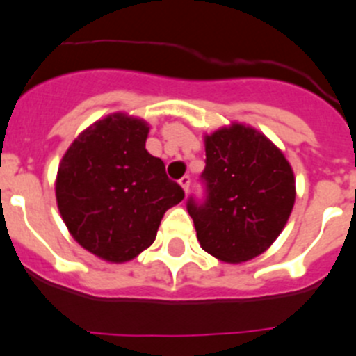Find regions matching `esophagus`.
Returning <instances> with one entry per match:
<instances>
[{
    "instance_id": "34e87169",
    "label": "esophagus",
    "mask_w": 356,
    "mask_h": 356,
    "mask_svg": "<svg viewBox=\"0 0 356 356\" xmlns=\"http://www.w3.org/2000/svg\"><path fill=\"white\" fill-rule=\"evenodd\" d=\"M179 185L183 186V190H185V193L188 192V188H190V177H188V175H185V177L179 178Z\"/></svg>"
}]
</instances>
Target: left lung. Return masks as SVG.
<instances>
[{
    "mask_svg": "<svg viewBox=\"0 0 356 356\" xmlns=\"http://www.w3.org/2000/svg\"><path fill=\"white\" fill-rule=\"evenodd\" d=\"M204 195L186 211L200 248L230 263L256 258L273 244L293 211L294 175L284 154L252 128L234 124L206 136Z\"/></svg>",
    "mask_w": 356,
    "mask_h": 356,
    "instance_id": "1",
    "label": "left lung"
}]
</instances>
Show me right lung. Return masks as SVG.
Segmentation results:
<instances>
[{
	"mask_svg": "<svg viewBox=\"0 0 356 356\" xmlns=\"http://www.w3.org/2000/svg\"><path fill=\"white\" fill-rule=\"evenodd\" d=\"M143 121L114 114L81 133L57 177L60 214L72 237L107 261H128L156 241L164 213L185 192L147 152Z\"/></svg>",
	"mask_w": 356,
	"mask_h": 356,
	"instance_id": "1",
	"label": "right lung"
}]
</instances>
